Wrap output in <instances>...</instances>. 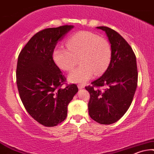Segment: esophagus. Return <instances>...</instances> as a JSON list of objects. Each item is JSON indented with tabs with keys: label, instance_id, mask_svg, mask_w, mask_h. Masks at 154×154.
Masks as SVG:
<instances>
[{
	"label": "esophagus",
	"instance_id": "esophagus-1",
	"mask_svg": "<svg viewBox=\"0 0 154 154\" xmlns=\"http://www.w3.org/2000/svg\"><path fill=\"white\" fill-rule=\"evenodd\" d=\"M77 86H78V88L79 89L85 88V85H81V84H79V85H77Z\"/></svg>",
	"mask_w": 154,
	"mask_h": 154
}]
</instances>
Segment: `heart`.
I'll return each mask as SVG.
<instances>
[{"label": "heart", "instance_id": "1", "mask_svg": "<svg viewBox=\"0 0 154 154\" xmlns=\"http://www.w3.org/2000/svg\"><path fill=\"white\" fill-rule=\"evenodd\" d=\"M67 48L58 46L53 51V59L60 69L69 71L79 57L81 66L68 75L72 82L85 83L95 75L103 74L111 60V47L106 40L89 31L74 35L67 42Z\"/></svg>", "mask_w": 154, "mask_h": 154}]
</instances>
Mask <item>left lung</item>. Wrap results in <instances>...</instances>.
Wrapping results in <instances>:
<instances>
[{"label": "left lung", "instance_id": "8db88e82", "mask_svg": "<svg viewBox=\"0 0 154 154\" xmlns=\"http://www.w3.org/2000/svg\"><path fill=\"white\" fill-rule=\"evenodd\" d=\"M111 45L109 65L102 77L85 87L90 94L88 103L90 117L101 124L117 122L129 108L137 87V59L129 43L108 27L100 26ZM103 91L98 89L103 86Z\"/></svg>", "mask_w": 154, "mask_h": 154}]
</instances>
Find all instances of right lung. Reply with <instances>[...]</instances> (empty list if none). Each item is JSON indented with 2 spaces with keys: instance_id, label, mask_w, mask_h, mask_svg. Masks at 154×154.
Segmentation results:
<instances>
[{
  "instance_id": "add662e5",
  "label": "right lung",
  "mask_w": 154,
  "mask_h": 154,
  "mask_svg": "<svg viewBox=\"0 0 154 154\" xmlns=\"http://www.w3.org/2000/svg\"><path fill=\"white\" fill-rule=\"evenodd\" d=\"M74 28L63 25L34 35L18 56L16 82L28 114L45 126H57L67 115V106L78 91L75 84L62 87L66 78L52 54L57 42Z\"/></svg>"
}]
</instances>
